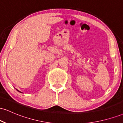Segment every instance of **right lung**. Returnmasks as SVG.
Listing matches in <instances>:
<instances>
[{
    "instance_id": "obj_1",
    "label": "right lung",
    "mask_w": 123,
    "mask_h": 123,
    "mask_svg": "<svg viewBox=\"0 0 123 123\" xmlns=\"http://www.w3.org/2000/svg\"><path fill=\"white\" fill-rule=\"evenodd\" d=\"M16 90H17V91H18V92H21V91H19V90H17V89H16Z\"/></svg>"
}]
</instances>
